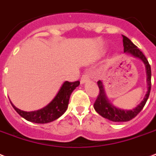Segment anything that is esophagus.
Wrapping results in <instances>:
<instances>
[{"instance_id":"esophagus-1","label":"esophagus","mask_w":156,"mask_h":156,"mask_svg":"<svg viewBox=\"0 0 156 156\" xmlns=\"http://www.w3.org/2000/svg\"><path fill=\"white\" fill-rule=\"evenodd\" d=\"M90 80V78H89V74L87 73H83V75H82V78H81V83L82 84H83V83H86L87 82H88V81Z\"/></svg>"}]
</instances>
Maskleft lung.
Returning <instances> with one entry per match:
<instances>
[{
  "instance_id": "8db88e82",
  "label": "left lung",
  "mask_w": 156,
  "mask_h": 156,
  "mask_svg": "<svg viewBox=\"0 0 156 156\" xmlns=\"http://www.w3.org/2000/svg\"><path fill=\"white\" fill-rule=\"evenodd\" d=\"M122 37H123L124 52L140 59L141 61L145 64L147 76V80L148 90L143 101L138 104L135 108L132 109V110H123V109L117 108L109 102L106 95H105V92H104L103 83L101 81H98L97 84L99 89H100V94L98 95L97 99L94 104V108L100 116H102L104 118L108 119L109 121H114V122H125V121H129L134 118L143 108V107L145 106L148 97H149V95H150L151 87V66L148 62L147 59L146 58L144 54L138 49V47L131 42L129 39H128L125 35H122Z\"/></svg>"
}]
</instances>
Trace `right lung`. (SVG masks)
<instances>
[{"label": "right lung", "instance_id": "obj_1", "mask_svg": "<svg viewBox=\"0 0 156 156\" xmlns=\"http://www.w3.org/2000/svg\"><path fill=\"white\" fill-rule=\"evenodd\" d=\"M80 84L79 81H76L73 83H69L66 81L62 84L61 89L56 94L53 100L44 108L32 112H25L16 108L12 103V106L15 111L22 117L27 121L38 124H45L53 121L62 116L65 112L67 110L69 104V100L70 97L71 93L73 90Z\"/></svg>", "mask_w": 156, "mask_h": 156}]
</instances>
